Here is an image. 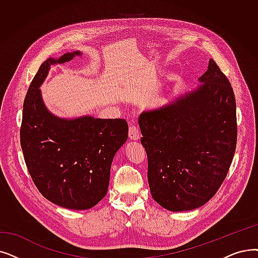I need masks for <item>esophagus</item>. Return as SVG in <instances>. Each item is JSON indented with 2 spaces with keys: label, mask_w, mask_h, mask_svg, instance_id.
<instances>
[{
  "label": "esophagus",
  "mask_w": 258,
  "mask_h": 258,
  "mask_svg": "<svg viewBox=\"0 0 258 258\" xmlns=\"http://www.w3.org/2000/svg\"><path fill=\"white\" fill-rule=\"evenodd\" d=\"M128 137L132 140H138L140 138V131L137 125H130L128 127Z\"/></svg>",
  "instance_id": "esophagus-1"
}]
</instances>
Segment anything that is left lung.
Returning <instances> with one entry per match:
<instances>
[{
    "instance_id": "1",
    "label": "left lung",
    "mask_w": 258,
    "mask_h": 258,
    "mask_svg": "<svg viewBox=\"0 0 258 258\" xmlns=\"http://www.w3.org/2000/svg\"><path fill=\"white\" fill-rule=\"evenodd\" d=\"M195 91L139 117L151 194L181 212L207 204L227 177L237 141L236 102L215 61Z\"/></svg>"
}]
</instances>
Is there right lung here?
<instances>
[{"label":"right lung","mask_w":258,"mask_h":258,"mask_svg":"<svg viewBox=\"0 0 258 258\" xmlns=\"http://www.w3.org/2000/svg\"><path fill=\"white\" fill-rule=\"evenodd\" d=\"M80 54L67 52L42 63L27 91L20 130L22 151L33 183L46 199L71 210L91 209L104 198L111 161L128 135L124 119H62L44 104L39 87L50 65L69 62Z\"/></svg>","instance_id":"1"}]
</instances>
